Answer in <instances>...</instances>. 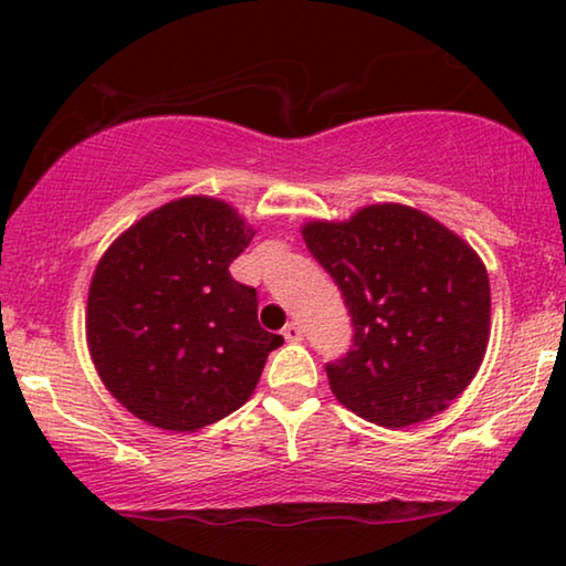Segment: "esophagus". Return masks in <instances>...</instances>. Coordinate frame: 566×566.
Returning a JSON list of instances; mask_svg holds the SVG:
<instances>
[{
  "label": "esophagus",
  "mask_w": 566,
  "mask_h": 566,
  "mask_svg": "<svg viewBox=\"0 0 566 566\" xmlns=\"http://www.w3.org/2000/svg\"><path fill=\"white\" fill-rule=\"evenodd\" d=\"M282 334H284L286 342H302V337H304L300 322H290V324H286Z\"/></svg>",
  "instance_id": "obj_1"
}]
</instances>
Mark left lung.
I'll use <instances>...</instances> for the list:
<instances>
[{
	"label": "left lung",
	"instance_id": "left-lung-1",
	"mask_svg": "<svg viewBox=\"0 0 566 566\" xmlns=\"http://www.w3.org/2000/svg\"><path fill=\"white\" fill-rule=\"evenodd\" d=\"M302 237L354 324L352 349L327 364L332 395L387 429L447 409L490 344V276L474 249L395 202L361 207L344 222L314 219Z\"/></svg>",
	"mask_w": 566,
	"mask_h": 566
}]
</instances>
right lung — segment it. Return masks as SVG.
<instances>
[{
	"label": "right lung",
	"instance_id": "1",
	"mask_svg": "<svg viewBox=\"0 0 566 566\" xmlns=\"http://www.w3.org/2000/svg\"><path fill=\"white\" fill-rule=\"evenodd\" d=\"M254 229L222 199L161 205L102 254L87 296V347L134 417L197 432L252 397L280 334L256 322V290L229 274Z\"/></svg>",
	"mask_w": 566,
	"mask_h": 566
}]
</instances>
